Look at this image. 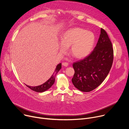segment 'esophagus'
I'll return each instance as SVG.
<instances>
[{"mask_svg": "<svg viewBox=\"0 0 129 129\" xmlns=\"http://www.w3.org/2000/svg\"><path fill=\"white\" fill-rule=\"evenodd\" d=\"M62 65L65 67H67L68 65V63L67 62H63L62 63Z\"/></svg>", "mask_w": 129, "mask_h": 129, "instance_id": "esophagus-1", "label": "esophagus"}]
</instances>
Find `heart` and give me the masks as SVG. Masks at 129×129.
I'll list each match as a JSON object with an SVG mask.
<instances>
[{
  "instance_id": "b5f03b06",
  "label": "heart",
  "mask_w": 129,
  "mask_h": 129,
  "mask_svg": "<svg viewBox=\"0 0 129 129\" xmlns=\"http://www.w3.org/2000/svg\"><path fill=\"white\" fill-rule=\"evenodd\" d=\"M61 43L59 49L65 53L67 47H70L72 56L78 59L87 57L92 50L95 42L93 33L80 28L74 27L65 31L61 36Z\"/></svg>"
}]
</instances>
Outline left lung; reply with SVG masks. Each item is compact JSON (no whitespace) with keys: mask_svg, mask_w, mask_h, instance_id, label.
<instances>
[{"mask_svg":"<svg viewBox=\"0 0 129 129\" xmlns=\"http://www.w3.org/2000/svg\"><path fill=\"white\" fill-rule=\"evenodd\" d=\"M113 61V49L106 31L101 29L96 46L88 56L73 63L75 74L72 82L83 92L96 88L105 80L111 69Z\"/></svg>","mask_w":129,"mask_h":129,"instance_id":"left-lung-1","label":"left lung"}]
</instances>
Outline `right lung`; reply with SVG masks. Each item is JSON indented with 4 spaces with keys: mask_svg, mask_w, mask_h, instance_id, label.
Returning a JSON list of instances; mask_svg holds the SVG:
<instances>
[{
    "mask_svg": "<svg viewBox=\"0 0 129 129\" xmlns=\"http://www.w3.org/2000/svg\"><path fill=\"white\" fill-rule=\"evenodd\" d=\"M61 67H62L61 63L58 64L51 77L46 82H45L43 84L39 86H35V87L29 86L27 85H26V86L29 88H30L31 90L34 91H36L37 92H43L46 91L47 90L49 89L52 86V85L54 84L55 82V78H56V75L59 71V70L61 69Z\"/></svg>",
    "mask_w": 129,
    "mask_h": 129,
    "instance_id": "1",
    "label": "right lung"
}]
</instances>
